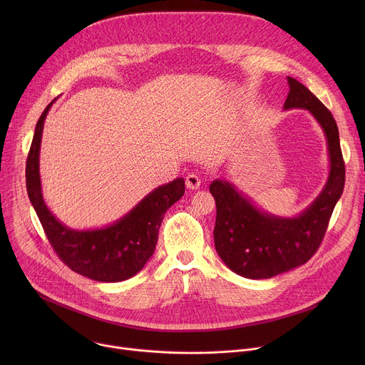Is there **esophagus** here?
<instances>
[{
	"label": "esophagus",
	"mask_w": 365,
	"mask_h": 365,
	"mask_svg": "<svg viewBox=\"0 0 365 365\" xmlns=\"http://www.w3.org/2000/svg\"><path fill=\"white\" fill-rule=\"evenodd\" d=\"M200 176L197 173H190L186 176V186L189 189H199L200 186Z\"/></svg>",
	"instance_id": "esophagus-1"
}]
</instances>
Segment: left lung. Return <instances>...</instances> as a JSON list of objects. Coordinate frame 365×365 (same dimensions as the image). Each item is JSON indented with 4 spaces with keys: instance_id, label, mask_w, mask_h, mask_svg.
<instances>
[{
    "instance_id": "left-lung-1",
    "label": "left lung",
    "mask_w": 365,
    "mask_h": 365,
    "mask_svg": "<svg viewBox=\"0 0 365 365\" xmlns=\"http://www.w3.org/2000/svg\"><path fill=\"white\" fill-rule=\"evenodd\" d=\"M284 110L302 108L319 123L328 143L329 176L303 212L284 218L262 211L228 180L210 186L217 203L214 241L222 262L247 279H270L304 264L317 252L345 185L338 125L331 111L303 83L287 76Z\"/></svg>"
}]
</instances>
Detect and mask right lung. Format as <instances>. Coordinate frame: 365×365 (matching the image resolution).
Instances as JSON below:
<instances>
[{"label":"right lung","mask_w":365,"mask_h":365,"mask_svg":"<svg viewBox=\"0 0 365 365\" xmlns=\"http://www.w3.org/2000/svg\"><path fill=\"white\" fill-rule=\"evenodd\" d=\"M51 101L40 115L26 163V186L41 227L62 262L78 274L96 282H123L135 276L158 244L166 211L185 193V180L178 178L144 196L133 210L111 225L96 230H72L50 212L41 192L40 144Z\"/></svg>","instance_id":"1"}]
</instances>
